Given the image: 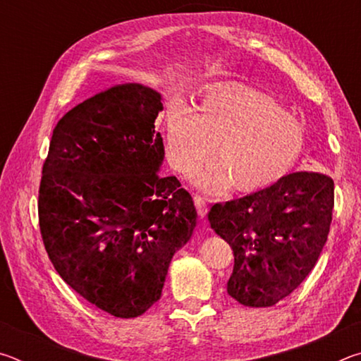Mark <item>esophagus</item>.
Returning <instances> with one entry per match:
<instances>
[{
  "instance_id": "esophagus-1",
  "label": "esophagus",
  "mask_w": 361,
  "mask_h": 361,
  "mask_svg": "<svg viewBox=\"0 0 361 361\" xmlns=\"http://www.w3.org/2000/svg\"><path fill=\"white\" fill-rule=\"evenodd\" d=\"M194 204H195V209H197L199 216H205L207 215V199L204 197V195L195 194L194 195Z\"/></svg>"
}]
</instances>
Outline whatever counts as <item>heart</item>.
<instances>
[{
    "mask_svg": "<svg viewBox=\"0 0 361 361\" xmlns=\"http://www.w3.org/2000/svg\"><path fill=\"white\" fill-rule=\"evenodd\" d=\"M213 161L195 176L204 191L232 186L253 191L282 178L304 149V130L279 102L243 85L205 94L197 108L181 105L166 127L169 161L191 175L209 156Z\"/></svg>",
    "mask_w": 361,
    "mask_h": 361,
    "instance_id": "1",
    "label": "heart"
}]
</instances>
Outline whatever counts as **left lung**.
<instances>
[{
    "label": "left lung",
    "mask_w": 361,
    "mask_h": 361,
    "mask_svg": "<svg viewBox=\"0 0 361 361\" xmlns=\"http://www.w3.org/2000/svg\"><path fill=\"white\" fill-rule=\"evenodd\" d=\"M333 207V178L310 170L213 204L212 228L234 252L229 296L250 307H269L295 291L319 261Z\"/></svg>",
    "instance_id": "left-lung-1"
}]
</instances>
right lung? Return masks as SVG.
Returning <instances> with one entry per match:
<instances>
[{
	"label": "right lung",
	"mask_w": 361,
	"mask_h": 361,
	"mask_svg": "<svg viewBox=\"0 0 361 361\" xmlns=\"http://www.w3.org/2000/svg\"><path fill=\"white\" fill-rule=\"evenodd\" d=\"M161 95L119 84L70 109L42 166L38 216L59 276L114 317L145 314L159 298L197 212L176 176H161Z\"/></svg>",
	"instance_id": "obj_1"
}]
</instances>
